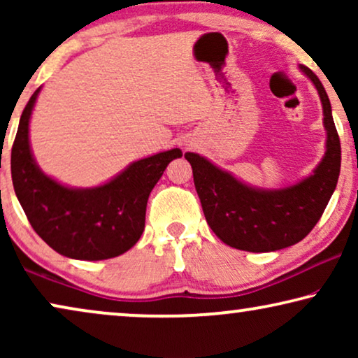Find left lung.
Masks as SVG:
<instances>
[{"instance_id": "8db88e82", "label": "left lung", "mask_w": 358, "mask_h": 358, "mask_svg": "<svg viewBox=\"0 0 358 358\" xmlns=\"http://www.w3.org/2000/svg\"><path fill=\"white\" fill-rule=\"evenodd\" d=\"M300 71L315 85L322 104L326 151L313 173L282 189H261L197 153H185L192 166L208 227L224 244L249 252H271L300 243L320 222L341 173V141L329 97L310 68Z\"/></svg>"}]
</instances>
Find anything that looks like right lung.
Instances as JSON below:
<instances>
[{"mask_svg":"<svg viewBox=\"0 0 358 358\" xmlns=\"http://www.w3.org/2000/svg\"><path fill=\"white\" fill-rule=\"evenodd\" d=\"M38 92L41 87L22 112L11 150V176L19 203L34 231L62 256L78 261L120 256L140 239L150 192L182 151L173 148L134 161L96 187L58 182L37 164L29 140Z\"/></svg>","mask_w":358,"mask_h":358,"instance_id":"obj_1","label":"right lung"}]
</instances>
